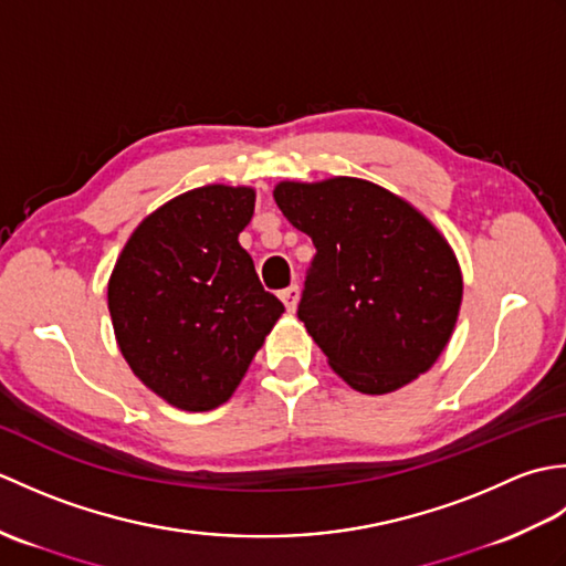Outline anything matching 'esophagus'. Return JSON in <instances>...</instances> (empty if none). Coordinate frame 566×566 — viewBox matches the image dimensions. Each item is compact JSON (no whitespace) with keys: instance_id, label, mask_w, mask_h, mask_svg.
Instances as JSON below:
<instances>
[{"instance_id":"34e87169","label":"esophagus","mask_w":566,"mask_h":566,"mask_svg":"<svg viewBox=\"0 0 566 566\" xmlns=\"http://www.w3.org/2000/svg\"><path fill=\"white\" fill-rule=\"evenodd\" d=\"M280 298H282V304L286 306V311H296V304H298V286L296 284H292V286H286V290H282L280 292Z\"/></svg>"}]
</instances>
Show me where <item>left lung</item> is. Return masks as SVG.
I'll return each mask as SVG.
<instances>
[{
    "mask_svg": "<svg viewBox=\"0 0 566 566\" xmlns=\"http://www.w3.org/2000/svg\"><path fill=\"white\" fill-rule=\"evenodd\" d=\"M274 201L316 245L298 318L359 394H391L450 343L462 304L452 245L411 201L359 177L282 179Z\"/></svg>",
    "mask_w": 566,
    "mask_h": 566,
    "instance_id": "8db88e82",
    "label": "left lung"
}]
</instances>
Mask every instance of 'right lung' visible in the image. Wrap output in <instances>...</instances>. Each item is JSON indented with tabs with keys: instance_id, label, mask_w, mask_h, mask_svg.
Wrapping results in <instances>:
<instances>
[{
	"instance_id": "add662e5",
	"label": "right lung",
	"mask_w": 566,
	"mask_h": 566,
	"mask_svg": "<svg viewBox=\"0 0 566 566\" xmlns=\"http://www.w3.org/2000/svg\"><path fill=\"white\" fill-rule=\"evenodd\" d=\"M255 189L207 185L138 223L109 276V314L134 375L182 411L226 403L284 306L238 235Z\"/></svg>"
}]
</instances>
